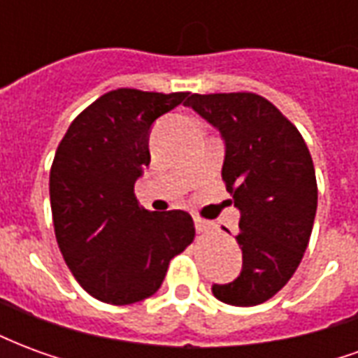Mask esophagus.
<instances>
[{
	"mask_svg": "<svg viewBox=\"0 0 358 358\" xmlns=\"http://www.w3.org/2000/svg\"><path fill=\"white\" fill-rule=\"evenodd\" d=\"M195 230L199 234H213L215 232V226L210 224L209 220H203V218H195Z\"/></svg>",
	"mask_w": 358,
	"mask_h": 358,
	"instance_id": "obj_1",
	"label": "esophagus"
}]
</instances>
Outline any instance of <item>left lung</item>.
<instances>
[{"label": "left lung", "mask_w": 358, "mask_h": 358, "mask_svg": "<svg viewBox=\"0 0 358 358\" xmlns=\"http://www.w3.org/2000/svg\"><path fill=\"white\" fill-rule=\"evenodd\" d=\"M186 105L222 134V180L241 213L243 268L213 293L238 307L264 303L297 270L315 224L318 187L307 143L263 95L192 94Z\"/></svg>", "instance_id": "1"}]
</instances>
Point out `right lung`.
<instances>
[{
	"instance_id": "obj_1",
	"label": "right lung",
	"mask_w": 358,
	"mask_h": 358,
	"mask_svg": "<svg viewBox=\"0 0 358 358\" xmlns=\"http://www.w3.org/2000/svg\"><path fill=\"white\" fill-rule=\"evenodd\" d=\"M187 99L189 92H107L74 118L55 151L50 199L59 249L76 282L103 303L151 297L172 257L194 241L186 210L149 213L134 194L151 161V124Z\"/></svg>"
}]
</instances>
